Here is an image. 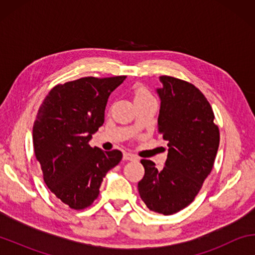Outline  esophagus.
I'll return each instance as SVG.
<instances>
[{
	"label": "esophagus",
	"mask_w": 255,
	"mask_h": 255,
	"mask_svg": "<svg viewBox=\"0 0 255 255\" xmlns=\"http://www.w3.org/2000/svg\"><path fill=\"white\" fill-rule=\"evenodd\" d=\"M123 157L125 161H135V159H137V156H135V155H132L130 153H127V152L124 153Z\"/></svg>",
	"instance_id": "1"
}]
</instances>
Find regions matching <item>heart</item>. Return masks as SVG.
Listing matches in <instances>:
<instances>
[{"label": "heart", "mask_w": 255, "mask_h": 255, "mask_svg": "<svg viewBox=\"0 0 255 255\" xmlns=\"http://www.w3.org/2000/svg\"><path fill=\"white\" fill-rule=\"evenodd\" d=\"M146 99H153L150 96V93L143 86H138L133 91V101H139V100H146Z\"/></svg>", "instance_id": "obj_1"}]
</instances>
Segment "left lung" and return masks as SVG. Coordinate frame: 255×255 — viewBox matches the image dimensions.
I'll return each mask as SVG.
<instances>
[{
  "instance_id": "8db88e82",
  "label": "left lung",
  "mask_w": 255,
  "mask_h": 255,
  "mask_svg": "<svg viewBox=\"0 0 255 255\" xmlns=\"http://www.w3.org/2000/svg\"><path fill=\"white\" fill-rule=\"evenodd\" d=\"M158 132L169 141L165 166L141 159L145 175L138 191L147 208L172 215L191 204L211 172L219 146L213 109L195 85L172 76L159 77Z\"/></svg>"
}]
</instances>
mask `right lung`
<instances>
[{"label":"right lung","mask_w":255,"mask_h":255,"mask_svg":"<svg viewBox=\"0 0 255 255\" xmlns=\"http://www.w3.org/2000/svg\"><path fill=\"white\" fill-rule=\"evenodd\" d=\"M126 76L82 77L50 90L32 128L36 158L47 187L73 209L97 199L108 171L122 161L118 149L105 152L89 141L105 123L108 98Z\"/></svg>","instance_id":"right-lung-1"}]
</instances>
